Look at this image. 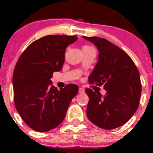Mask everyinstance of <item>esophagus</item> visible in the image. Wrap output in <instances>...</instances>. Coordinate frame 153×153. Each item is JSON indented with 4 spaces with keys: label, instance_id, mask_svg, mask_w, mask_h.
<instances>
[{
    "label": "esophagus",
    "instance_id": "esophagus-1",
    "mask_svg": "<svg viewBox=\"0 0 153 153\" xmlns=\"http://www.w3.org/2000/svg\"><path fill=\"white\" fill-rule=\"evenodd\" d=\"M78 93L79 94H82V93H84V89L82 88H79Z\"/></svg>",
    "mask_w": 153,
    "mask_h": 153
}]
</instances>
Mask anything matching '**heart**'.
I'll return each instance as SVG.
<instances>
[{
    "mask_svg": "<svg viewBox=\"0 0 153 153\" xmlns=\"http://www.w3.org/2000/svg\"><path fill=\"white\" fill-rule=\"evenodd\" d=\"M84 47H88V46H84Z\"/></svg>",
    "mask_w": 153,
    "mask_h": 153,
    "instance_id": "heart-1",
    "label": "heart"
}]
</instances>
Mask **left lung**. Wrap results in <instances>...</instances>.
<instances>
[{
    "label": "left lung",
    "mask_w": 153,
    "mask_h": 153,
    "mask_svg": "<svg viewBox=\"0 0 153 153\" xmlns=\"http://www.w3.org/2000/svg\"><path fill=\"white\" fill-rule=\"evenodd\" d=\"M99 51V61L88 82L103 85L106 94L85 88L88 96L86 114L91 122L104 129H113L129 121L138 108L142 85L140 73L128 54L103 38L88 37Z\"/></svg>",
    "instance_id": "8db88e82"
}]
</instances>
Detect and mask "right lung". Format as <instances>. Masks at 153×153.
I'll return each mask as SVG.
<instances>
[{"label": "right lung", "instance_id": "add662e5", "mask_svg": "<svg viewBox=\"0 0 153 153\" xmlns=\"http://www.w3.org/2000/svg\"><path fill=\"white\" fill-rule=\"evenodd\" d=\"M76 35H48L30 44L21 54L13 75L14 104L29 127L45 132L61 124L78 86L68 84L57 90L51 85L54 71L62 69L66 47Z\"/></svg>", "mask_w": 153, "mask_h": 153}]
</instances>
